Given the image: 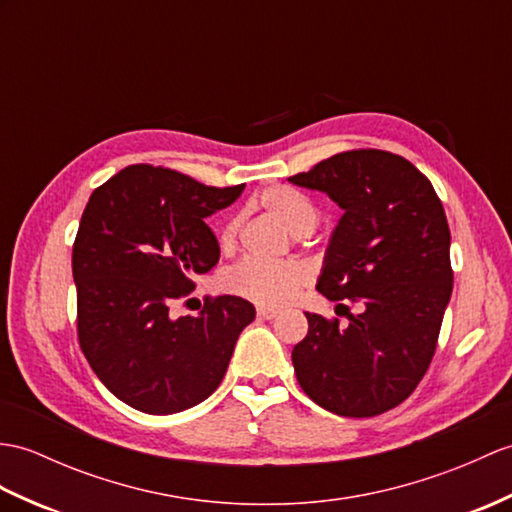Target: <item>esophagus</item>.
<instances>
[{"mask_svg": "<svg viewBox=\"0 0 512 512\" xmlns=\"http://www.w3.org/2000/svg\"><path fill=\"white\" fill-rule=\"evenodd\" d=\"M257 316L264 318V320H272V318L279 316V312L277 310H270V307H257Z\"/></svg>", "mask_w": 512, "mask_h": 512, "instance_id": "1", "label": "esophagus"}]
</instances>
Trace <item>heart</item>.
Returning a JSON list of instances; mask_svg holds the SVG:
<instances>
[{"label":"heart","mask_w":512,"mask_h":512,"mask_svg":"<svg viewBox=\"0 0 512 512\" xmlns=\"http://www.w3.org/2000/svg\"><path fill=\"white\" fill-rule=\"evenodd\" d=\"M259 207L266 209L292 235L312 233L318 222V209L314 202L292 187H268L259 196ZM237 233H240V220L231 218L220 233V246L224 253L235 251ZM310 281L312 268L305 261L244 259L227 275V290L261 307H281L290 303Z\"/></svg>","instance_id":"1"}]
</instances>
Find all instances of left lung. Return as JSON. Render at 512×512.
I'll return each mask as SVG.
<instances>
[{
  "label": "left lung",
  "instance_id": "obj_1",
  "mask_svg": "<svg viewBox=\"0 0 512 512\" xmlns=\"http://www.w3.org/2000/svg\"><path fill=\"white\" fill-rule=\"evenodd\" d=\"M288 181L344 211L316 290L364 305L347 327L305 314L296 379L320 408L375 417L406 401L434 358L454 283L443 202L408 159L373 148L334 154Z\"/></svg>",
  "mask_w": 512,
  "mask_h": 512
}]
</instances>
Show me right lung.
Masks as SVG:
<instances>
[{"mask_svg": "<svg viewBox=\"0 0 512 512\" xmlns=\"http://www.w3.org/2000/svg\"><path fill=\"white\" fill-rule=\"evenodd\" d=\"M242 189L141 163L91 194L71 255L78 342L100 382L130 408L174 414L205 401L253 323L255 307L231 294L207 299L196 316L170 312L220 259L205 218Z\"/></svg>", "mask_w": 512, "mask_h": 512, "instance_id": "right-lung-1", "label": "right lung"}]
</instances>
